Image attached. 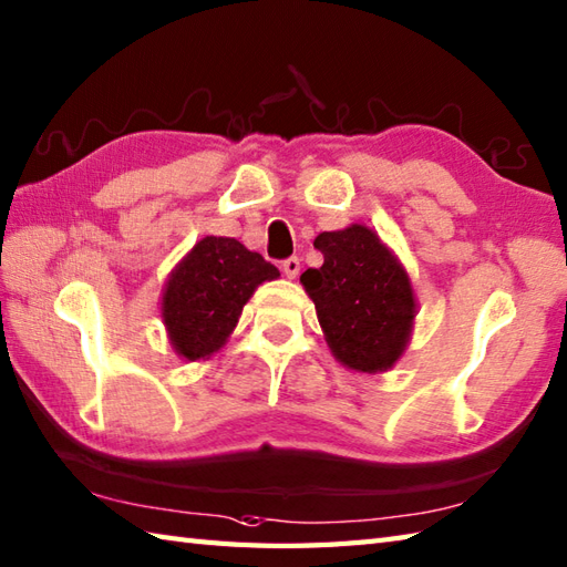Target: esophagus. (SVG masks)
<instances>
[{"instance_id":"obj_1","label":"esophagus","mask_w":567,"mask_h":567,"mask_svg":"<svg viewBox=\"0 0 567 567\" xmlns=\"http://www.w3.org/2000/svg\"><path fill=\"white\" fill-rule=\"evenodd\" d=\"M282 270H285L287 277H297V272H299V258L290 256L287 260H282Z\"/></svg>"}]
</instances>
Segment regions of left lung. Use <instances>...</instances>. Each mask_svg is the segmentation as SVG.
<instances>
[{"label": "left lung", "mask_w": 567, "mask_h": 567, "mask_svg": "<svg viewBox=\"0 0 567 567\" xmlns=\"http://www.w3.org/2000/svg\"><path fill=\"white\" fill-rule=\"evenodd\" d=\"M321 268L302 272L305 290L333 355L358 372H382L402 355L416 315L414 292L390 248L368 226L323 231Z\"/></svg>", "instance_id": "8db88e82"}]
</instances>
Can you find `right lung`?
Listing matches in <instances>:
<instances>
[{
  "label": "right lung",
  "instance_id": "right-lung-1",
  "mask_svg": "<svg viewBox=\"0 0 567 567\" xmlns=\"http://www.w3.org/2000/svg\"><path fill=\"white\" fill-rule=\"evenodd\" d=\"M275 277L280 270L236 238H202L163 292V319L175 351L187 360L219 351L252 290Z\"/></svg>",
  "mask_w": 567,
  "mask_h": 567
}]
</instances>
